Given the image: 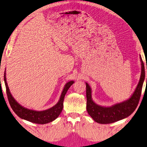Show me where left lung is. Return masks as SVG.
I'll return each mask as SVG.
<instances>
[{"mask_svg":"<svg viewBox=\"0 0 147 147\" xmlns=\"http://www.w3.org/2000/svg\"><path fill=\"white\" fill-rule=\"evenodd\" d=\"M141 73L139 83L130 98L120 103H117L109 107L99 106L92 99L91 88L88 83L86 84V109L88 113L93 120L100 124H109L128 117L132 113L138 105L141 91L145 78L144 63L140 55ZM147 69V67H146ZM147 82V78H146Z\"/></svg>","mask_w":147,"mask_h":147,"instance_id":"left-lung-1","label":"left lung"}]
</instances>
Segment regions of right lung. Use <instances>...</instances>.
<instances>
[{"instance_id": "add662e5", "label": "right lung", "mask_w": 147, "mask_h": 147, "mask_svg": "<svg viewBox=\"0 0 147 147\" xmlns=\"http://www.w3.org/2000/svg\"><path fill=\"white\" fill-rule=\"evenodd\" d=\"M4 83L6 86V93L8 96V98L9 100V104L11 107L12 109L18 115L20 118L24 119V120L31 122L33 123L44 124L53 121L58 117L61 113L63 107V100L65 95L69 88L74 83V81H69L65 85L63 91L59 98V100L55 106L52 108L43 111H36L33 109H30L28 108H24L19 104L16 100L9 91L8 84L6 82V70L4 72Z\"/></svg>"}]
</instances>
